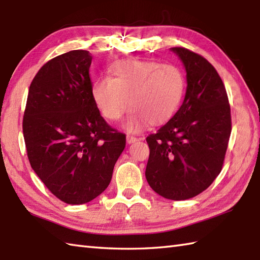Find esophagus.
<instances>
[{"mask_svg": "<svg viewBox=\"0 0 260 260\" xmlns=\"http://www.w3.org/2000/svg\"><path fill=\"white\" fill-rule=\"evenodd\" d=\"M139 139H138V138L135 136H130V135L126 136V142H128V144H134V142H136Z\"/></svg>", "mask_w": 260, "mask_h": 260, "instance_id": "esophagus-1", "label": "esophagus"}]
</instances>
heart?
Returning <instances> with one entry per match:
<instances>
[{
    "instance_id": "heart-1",
    "label": "heart",
    "mask_w": 260,
    "mask_h": 260,
    "mask_svg": "<svg viewBox=\"0 0 260 260\" xmlns=\"http://www.w3.org/2000/svg\"><path fill=\"white\" fill-rule=\"evenodd\" d=\"M185 91L182 71L172 63L150 60H121L110 68V76L93 83L92 98L105 119L118 121L126 109L124 123L129 132H140L148 124L161 125L176 112Z\"/></svg>"
}]
</instances>
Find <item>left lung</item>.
<instances>
[{
    "instance_id": "8db88e82",
    "label": "left lung",
    "mask_w": 260,
    "mask_h": 260,
    "mask_svg": "<svg viewBox=\"0 0 260 260\" xmlns=\"http://www.w3.org/2000/svg\"><path fill=\"white\" fill-rule=\"evenodd\" d=\"M172 50L186 70L184 102L173 118L149 135L146 178L162 198L187 200L202 193L223 166L231 134L224 84L204 57L183 47Z\"/></svg>"
}]
</instances>
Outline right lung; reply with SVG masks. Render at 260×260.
Masks as SVG:
<instances>
[{
  "mask_svg": "<svg viewBox=\"0 0 260 260\" xmlns=\"http://www.w3.org/2000/svg\"><path fill=\"white\" fill-rule=\"evenodd\" d=\"M87 50L52 58L36 74L23 115L26 153L35 173L67 204L104 192L125 147V135L105 121L92 98Z\"/></svg>",
  "mask_w": 260,
  "mask_h": 260,
  "instance_id": "add662e5",
  "label": "right lung"
}]
</instances>
